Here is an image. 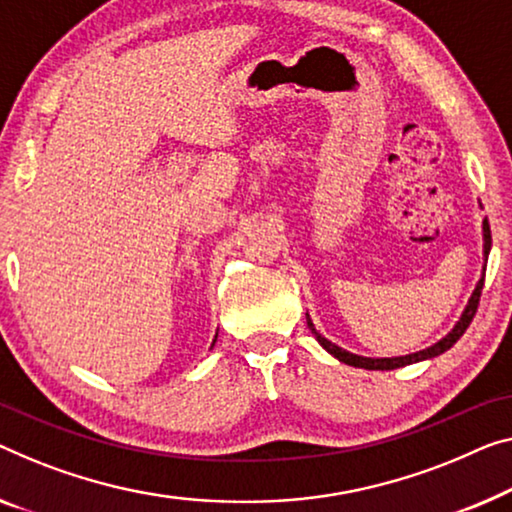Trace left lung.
<instances>
[{
    "label": "left lung",
    "instance_id": "1",
    "mask_svg": "<svg viewBox=\"0 0 512 512\" xmlns=\"http://www.w3.org/2000/svg\"><path fill=\"white\" fill-rule=\"evenodd\" d=\"M483 239H485V257H487V253H490V246H492V234H490V223H487V218H485V223H483ZM480 292H483V280H480L478 285H476L474 294H471V299H469V305H467V308H464L460 322L455 324V329L448 333L444 340H439L437 345L427 347V349H423V352L409 354V356H398V358H365V356H356V354L345 352V349L338 347V345H333V342L326 340L322 333H317V329H315V326H312L310 319H308V329L312 331V335H315V340L319 342V345H322L326 352L333 354L342 363L354 365V368H363V370H395V368H402V365L418 363V361H425V358H434V356L448 352V349H451L455 342L462 338L464 331L469 329L471 319H474L476 310H478Z\"/></svg>",
    "mask_w": 512,
    "mask_h": 512
}]
</instances>
